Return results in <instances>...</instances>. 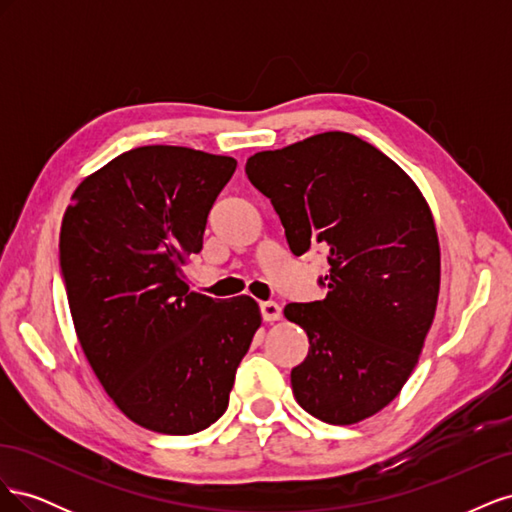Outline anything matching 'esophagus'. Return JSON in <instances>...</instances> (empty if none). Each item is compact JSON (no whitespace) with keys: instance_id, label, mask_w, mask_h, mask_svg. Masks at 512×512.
<instances>
[{"instance_id":"1","label":"esophagus","mask_w":512,"mask_h":512,"mask_svg":"<svg viewBox=\"0 0 512 512\" xmlns=\"http://www.w3.org/2000/svg\"><path fill=\"white\" fill-rule=\"evenodd\" d=\"M260 314H262V320H265V322H275V320H280V316H282V307L277 305L275 301H265V303H260Z\"/></svg>"}]
</instances>
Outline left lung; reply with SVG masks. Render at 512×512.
Listing matches in <instances>:
<instances>
[{"instance_id":"8db88e82","label":"left lung","mask_w":512,"mask_h":512,"mask_svg":"<svg viewBox=\"0 0 512 512\" xmlns=\"http://www.w3.org/2000/svg\"><path fill=\"white\" fill-rule=\"evenodd\" d=\"M245 173L271 198L294 256L329 254L318 280L327 297L284 307L309 337L290 374L294 399L324 423H359L399 395L436 316L431 211L404 170L348 132L254 153Z\"/></svg>"}]
</instances>
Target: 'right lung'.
Wrapping results in <instances>:
<instances>
[{"label": "right lung", "mask_w": 512, "mask_h": 512, "mask_svg": "<svg viewBox=\"0 0 512 512\" xmlns=\"http://www.w3.org/2000/svg\"><path fill=\"white\" fill-rule=\"evenodd\" d=\"M235 168L190 147H136L89 175L61 222L59 265L87 361L130 421L168 436L226 412L262 320L254 299H211L183 277Z\"/></svg>", "instance_id": "add662e5"}]
</instances>
